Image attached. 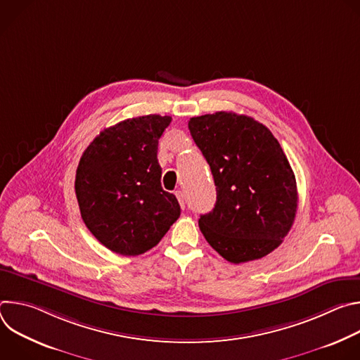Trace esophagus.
<instances>
[{
    "label": "esophagus",
    "mask_w": 360,
    "mask_h": 360,
    "mask_svg": "<svg viewBox=\"0 0 360 360\" xmlns=\"http://www.w3.org/2000/svg\"><path fill=\"white\" fill-rule=\"evenodd\" d=\"M175 195H176V198H178V200H179L181 208L184 210V208H185V199H184V193H182L181 191H175Z\"/></svg>",
    "instance_id": "34e87169"
}]
</instances>
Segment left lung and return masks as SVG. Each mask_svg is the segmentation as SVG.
I'll use <instances>...</instances> for the list:
<instances>
[{
    "instance_id": "8db88e82",
    "label": "left lung",
    "mask_w": 360,
    "mask_h": 360,
    "mask_svg": "<svg viewBox=\"0 0 360 360\" xmlns=\"http://www.w3.org/2000/svg\"><path fill=\"white\" fill-rule=\"evenodd\" d=\"M188 128L217 186L200 232L228 262L264 258L282 243L297 208L295 174L278 139L264 124L226 111L193 117Z\"/></svg>"
}]
</instances>
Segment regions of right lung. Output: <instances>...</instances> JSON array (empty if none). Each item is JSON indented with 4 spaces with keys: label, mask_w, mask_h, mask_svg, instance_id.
I'll return each mask as SVG.
<instances>
[{
    "label": "right lung",
    "mask_w": 360,
    "mask_h": 360,
    "mask_svg": "<svg viewBox=\"0 0 360 360\" xmlns=\"http://www.w3.org/2000/svg\"><path fill=\"white\" fill-rule=\"evenodd\" d=\"M171 117L143 115L105 128L84 150L75 193L84 224L110 250L136 256L152 249L179 218L161 186L158 141Z\"/></svg>",
    "instance_id": "obj_1"
}]
</instances>
